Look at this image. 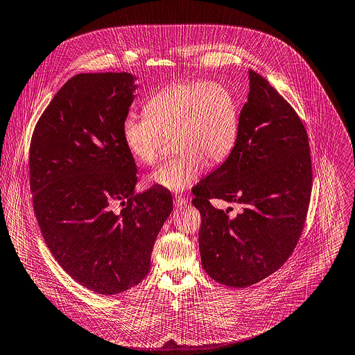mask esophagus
I'll return each mask as SVG.
<instances>
[{"mask_svg":"<svg viewBox=\"0 0 355 355\" xmlns=\"http://www.w3.org/2000/svg\"><path fill=\"white\" fill-rule=\"evenodd\" d=\"M188 202H187V199H184V198H181V196H175L174 198V206L175 207H182V206H185Z\"/></svg>","mask_w":355,"mask_h":355,"instance_id":"34e87169","label":"esophagus"}]
</instances>
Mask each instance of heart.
Masks as SVG:
<instances>
[{"label":"heart","instance_id":"heart-1","mask_svg":"<svg viewBox=\"0 0 355 355\" xmlns=\"http://www.w3.org/2000/svg\"><path fill=\"white\" fill-rule=\"evenodd\" d=\"M145 116L128 114L121 134L128 153L141 164H153L163 138H171L180 155L164 162L148 184L170 192H182L205 173L207 162L218 164L234 150L241 127V110L235 94L224 84L184 81L152 95Z\"/></svg>","mask_w":355,"mask_h":355}]
</instances>
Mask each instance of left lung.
I'll list each match as a JSON object with an SVG mask.
<instances>
[{"label": "left lung", "instance_id": "left-lung-1", "mask_svg": "<svg viewBox=\"0 0 355 355\" xmlns=\"http://www.w3.org/2000/svg\"><path fill=\"white\" fill-rule=\"evenodd\" d=\"M249 85L234 150L192 191L202 216V266L232 288L252 286L286 263L302 235L313 188L300 117L254 70H249ZM210 198L236 202L243 211L230 218Z\"/></svg>", "mask_w": 355, "mask_h": 355}]
</instances>
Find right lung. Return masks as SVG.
Segmentation results:
<instances>
[{
  "instance_id": "1",
  "label": "right lung",
  "mask_w": 355,
  "mask_h": 355,
  "mask_svg": "<svg viewBox=\"0 0 355 355\" xmlns=\"http://www.w3.org/2000/svg\"><path fill=\"white\" fill-rule=\"evenodd\" d=\"M135 80L125 71L71 77L41 114L30 144V189L44 241L76 282L105 296L146 277L173 210L171 193L162 188L134 195L137 166L121 125Z\"/></svg>"
}]
</instances>
